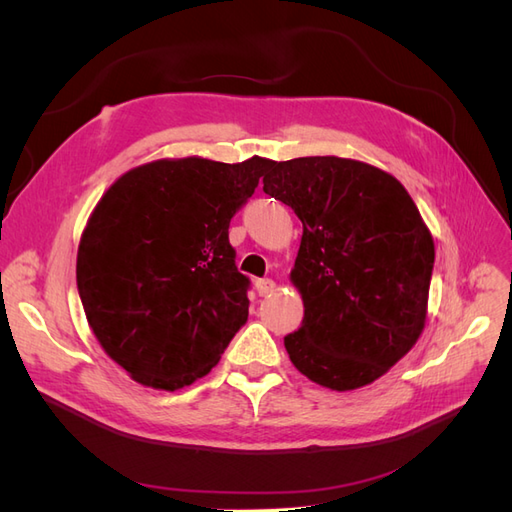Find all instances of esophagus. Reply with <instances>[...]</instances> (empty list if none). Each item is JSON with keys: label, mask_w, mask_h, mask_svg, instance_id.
I'll return each mask as SVG.
<instances>
[{"label": "esophagus", "mask_w": 512, "mask_h": 512, "mask_svg": "<svg viewBox=\"0 0 512 512\" xmlns=\"http://www.w3.org/2000/svg\"><path fill=\"white\" fill-rule=\"evenodd\" d=\"M273 290H275L273 280H256V292L260 294V297H269Z\"/></svg>", "instance_id": "1"}]
</instances>
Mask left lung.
Segmentation results:
<instances>
[{
	"mask_svg": "<svg viewBox=\"0 0 512 512\" xmlns=\"http://www.w3.org/2000/svg\"><path fill=\"white\" fill-rule=\"evenodd\" d=\"M269 168L262 190L303 224L290 271L303 322L284 337L290 361L327 389H361L425 329L431 232L404 185L371 164L312 156Z\"/></svg>",
	"mask_w": 512,
	"mask_h": 512,
	"instance_id": "left-lung-1",
	"label": "left lung"
}]
</instances>
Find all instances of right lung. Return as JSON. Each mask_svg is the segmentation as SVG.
I'll return each instance as SVG.
<instances>
[{
  "mask_svg": "<svg viewBox=\"0 0 512 512\" xmlns=\"http://www.w3.org/2000/svg\"><path fill=\"white\" fill-rule=\"evenodd\" d=\"M271 160H156L121 175L89 215L76 286L104 352L143 386L207 376L247 320L250 280L228 226Z\"/></svg>",
  "mask_w": 512,
  "mask_h": 512,
  "instance_id": "obj_1",
  "label": "right lung"
}]
</instances>
